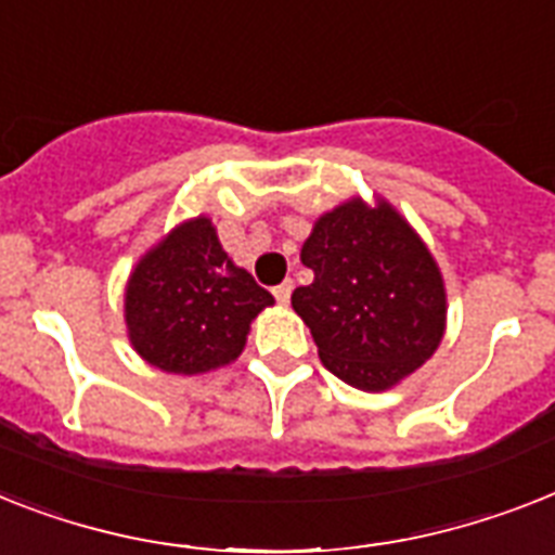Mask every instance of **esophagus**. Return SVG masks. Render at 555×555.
I'll list each match as a JSON object with an SVG mask.
<instances>
[{
  "label": "esophagus",
  "instance_id": "34e87169",
  "mask_svg": "<svg viewBox=\"0 0 555 555\" xmlns=\"http://www.w3.org/2000/svg\"><path fill=\"white\" fill-rule=\"evenodd\" d=\"M291 293H293V282H291V279H285L282 285L273 287V296H276L279 305H287V301H291Z\"/></svg>",
  "mask_w": 555,
  "mask_h": 555
}]
</instances>
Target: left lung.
<instances>
[{"label":"left lung","mask_w":555,"mask_h":555,"mask_svg":"<svg viewBox=\"0 0 555 555\" xmlns=\"http://www.w3.org/2000/svg\"><path fill=\"white\" fill-rule=\"evenodd\" d=\"M313 282L296 287L319 359L359 390H385L425 364L444 331L434 256L393 207L353 199L324 214L301 247Z\"/></svg>","instance_id":"left-lung-1"}]
</instances>
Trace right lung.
<instances>
[{"label":"right lung","mask_w":555,"mask_h":555,"mask_svg":"<svg viewBox=\"0 0 555 555\" xmlns=\"http://www.w3.org/2000/svg\"><path fill=\"white\" fill-rule=\"evenodd\" d=\"M268 305L273 296L228 259L214 224L199 216L176 228L133 270L125 322L145 362L193 376L233 362L254 317Z\"/></svg>","instance_id":"right-lung-1"}]
</instances>
